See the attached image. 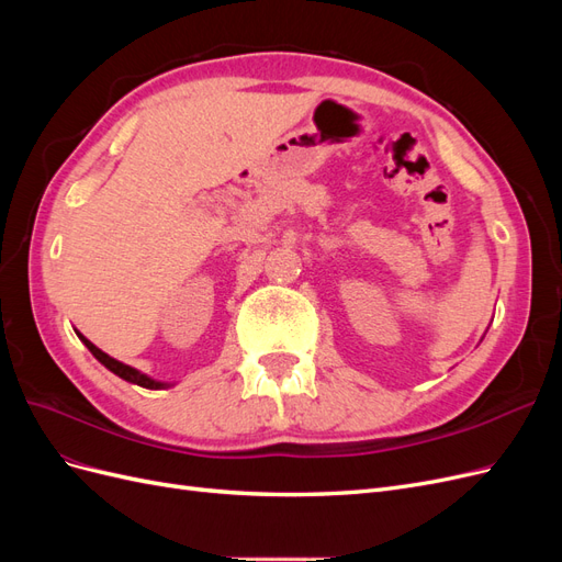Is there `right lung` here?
<instances>
[{
  "mask_svg": "<svg viewBox=\"0 0 562 562\" xmlns=\"http://www.w3.org/2000/svg\"><path fill=\"white\" fill-rule=\"evenodd\" d=\"M79 335V339L83 345L89 347V351L95 356V359L103 363L108 370H112L114 375H119L122 380H126V382H131V384H138V386H145V389H166V386H171L168 382H159V380H151V378H147L145 372H140V370H135V368H131V366H126V363H122V361H116V359H112V356H108L105 351H100L93 342H89L87 337H83L81 333H77Z\"/></svg>",
  "mask_w": 562,
  "mask_h": 562,
  "instance_id": "1",
  "label": "right lung"
}]
</instances>
